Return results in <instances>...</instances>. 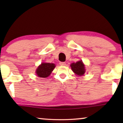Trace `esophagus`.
<instances>
[{"label":"esophagus","instance_id":"1","mask_svg":"<svg viewBox=\"0 0 123 123\" xmlns=\"http://www.w3.org/2000/svg\"><path fill=\"white\" fill-rule=\"evenodd\" d=\"M59 65L60 66H65V65H66V63H65V62H60Z\"/></svg>","mask_w":123,"mask_h":123}]
</instances>
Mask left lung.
Listing matches in <instances>:
<instances>
[{
	"label": "left lung",
	"instance_id": "1",
	"mask_svg": "<svg viewBox=\"0 0 123 123\" xmlns=\"http://www.w3.org/2000/svg\"><path fill=\"white\" fill-rule=\"evenodd\" d=\"M72 70L75 74L79 76L83 75L86 72L85 67L82 60L76 62V63H73L70 64Z\"/></svg>",
	"mask_w": 123,
	"mask_h": 123
}]
</instances>
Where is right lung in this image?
<instances>
[{
  "instance_id": "right-lung-1",
  "label": "right lung",
  "mask_w": 123,
  "mask_h": 123,
  "mask_svg": "<svg viewBox=\"0 0 123 123\" xmlns=\"http://www.w3.org/2000/svg\"><path fill=\"white\" fill-rule=\"evenodd\" d=\"M55 65L54 63H42L36 70V73L38 77L41 78H46L55 68Z\"/></svg>"
}]
</instances>
